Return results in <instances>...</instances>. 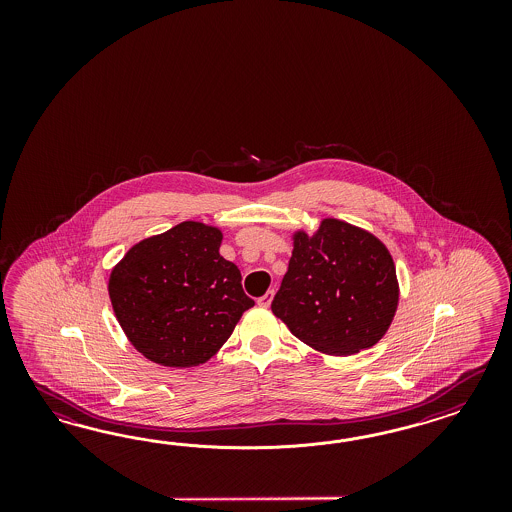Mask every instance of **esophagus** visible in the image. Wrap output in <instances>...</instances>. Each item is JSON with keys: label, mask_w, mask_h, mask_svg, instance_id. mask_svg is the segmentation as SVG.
Instances as JSON below:
<instances>
[{"label": "esophagus", "mask_w": 512, "mask_h": 512, "mask_svg": "<svg viewBox=\"0 0 512 512\" xmlns=\"http://www.w3.org/2000/svg\"><path fill=\"white\" fill-rule=\"evenodd\" d=\"M272 298H274V291H268L266 295L261 296V298L257 300V304H259L261 308H268V306L272 304Z\"/></svg>", "instance_id": "esophagus-1"}]
</instances>
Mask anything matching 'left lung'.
Instances as JSON below:
<instances>
[{
	"label": "left lung",
	"instance_id": "1",
	"mask_svg": "<svg viewBox=\"0 0 512 512\" xmlns=\"http://www.w3.org/2000/svg\"><path fill=\"white\" fill-rule=\"evenodd\" d=\"M293 257L272 311L296 338L330 357L370 349L387 334L400 285L387 246L336 217L293 233Z\"/></svg>",
	"mask_w": 512,
	"mask_h": 512
}]
</instances>
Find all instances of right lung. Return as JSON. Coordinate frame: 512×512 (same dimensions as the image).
<instances>
[{
    "label": "right lung",
    "instance_id": "right-lung-1",
    "mask_svg": "<svg viewBox=\"0 0 512 512\" xmlns=\"http://www.w3.org/2000/svg\"><path fill=\"white\" fill-rule=\"evenodd\" d=\"M221 240L219 227L182 221L114 264L112 310L142 357L178 370L204 364L255 306L238 266L219 255Z\"/></svg>",
    "mask_w": 512,
    "mask_h": 512
}]
</instances>
